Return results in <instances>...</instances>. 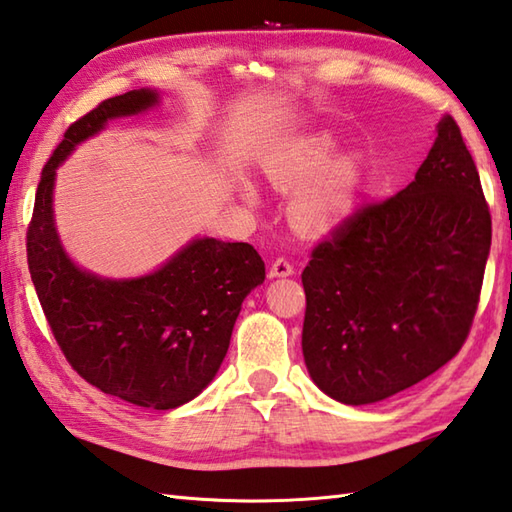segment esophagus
<instances>
[{
  "label": "esophagus",
  "instance_id": "1",
  "mask_svg": "<svg viewBox=\"0 0 512 512\" xmlns=\"http://www.w3.org/2000/svg\"><path fill=\"white\" fill-rule=\"evenodd\" d=\"M270 277H288V275H295V266L290 262L288 257H277L273 264H270L268 270Z\"/></svg>",
  "mask_w": 512,
  "mask_h": 512
}]
</instances>
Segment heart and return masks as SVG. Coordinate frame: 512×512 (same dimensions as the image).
Instances as JSON below:
<instances>
[{"label":"heart","mask_w":512,"mask_h":512,"mask_svg":"<svg viewBox=\"0 0 512 512\" xmlns=\"http://www.w3.org/2000/svg\"><path fill=\"white\" fill-rule=\"evenodd\" d=\"M333 153V142L326 135L308 139L295 148L277 166L270 168V179L284 190H295L313 182L322 173ZM357 182L355 166L350 162H337L319 177V182L308 188L297 199L295 219L308 233H324L346 215Z\"/></svg>","instance_id":"1"}]
</instances>
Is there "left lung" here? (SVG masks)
Returning <instances> with one entry per match:
<instances>
[{
  "label": "left lung",
  "instance_id": "obj_1",
  "mask_svg": "<svg viewBox=\"0 0 512 512\" xmlns=\"http://www.w3.org/2000/svg\"><path fill=\"white\" fill-rule=\"evenodd\" d=\"M493 222L450 115L402 193L330 230L302 273L304 362L342 404H373L453 359L473 326Z\"/></svg>",
  "mask_w": 512,
  "mask_h": 512
}]
</instances>
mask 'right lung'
Wrapping results in <instances>:
<instances>
[{
	"instance_id": "right-lung-1",
	"label": "right lung",
	"mask_w": 512,
	"mask_h": 512,
	"mask_svg": "<svg viewBox=\"0 0 512 512\" xmlns=\"http://www.w3.org/2000/svg\"><path fill=\"white\" fill-rule=\"evenodd\" d=\"M153 90L104 99L70 124L46 162L26 230L30 279L68 364L130 404L170 410L197 397L222 366L244 297L264 282L246 242L195 239L153 275L110 282L66 257L53 224L55 168L110 117L153 106Z\"/></svg>"
}]
</instances>
